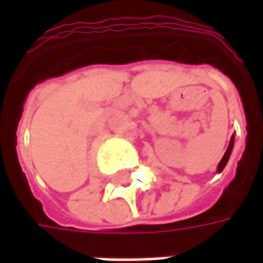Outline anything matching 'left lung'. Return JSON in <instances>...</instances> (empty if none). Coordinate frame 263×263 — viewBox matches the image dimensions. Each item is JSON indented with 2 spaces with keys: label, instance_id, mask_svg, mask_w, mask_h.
<instances>
[{
  "label": "left lung",
  "instance_id": "obj_1",
  "mask_svg": "<svg viewBox=\"0 0 263 263\" xmlns=\"http://www.w3.org/2000/svg\"><path fill=\"white\" fill-rule=\"evenodd\" d=\"M232 148H234V135H232L231 141H230V143H228V148H227L226 154H224V156H222V159H221L220 163H218V167H217V172H218V173H221V172L224 171V167H226L227 162H228V159H230V156H231Z\"/></svg>",
  "mask_w": 263,
  "mask_h": 263
}]
</instances>
